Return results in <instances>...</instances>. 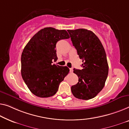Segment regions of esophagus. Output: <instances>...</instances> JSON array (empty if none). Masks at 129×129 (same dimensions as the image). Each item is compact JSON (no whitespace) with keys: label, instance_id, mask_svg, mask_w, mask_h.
I'll return each mask as SVG.
<instances>
[{"label":"esophagus","instance_id":"34e87169","mask_svg":"<svg viewBox=\"0 0 129 129\" xmlns=\"http://www.w3.org/2000/svg\"><path fill=\"white\" fill-rule=\"evenodd\" d=\"M70 72H71V73L73 72V68H70Z\"/></svg>","mask_w":129,"mask_h":129}]
</instances>
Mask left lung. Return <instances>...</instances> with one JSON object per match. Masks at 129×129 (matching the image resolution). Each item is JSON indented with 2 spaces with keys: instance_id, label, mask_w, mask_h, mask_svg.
<instances>
[{
  "instance_id": "left-lung-1",
  "label": "left lung",
  "mask_w": 129,
  "mask_h": 129,
  "mask_svg": "<svg viewBox=\"0 0 129 129\" xmlns=\"http://www.w3.org/2000/svg\"><path fill=\"white\" fill-rule=\"evenodd\" d=\"M73 45L82 59V68L74 69L78 76L76 84L71 91L77 99L87 100L95 97L104 87L108 64L104 48L100 40L91 30L86 29L68 30Z\"/></svg>"
}]
</instances>
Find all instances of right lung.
<instances>
[{
	"label": "right lung",
	"instance_id": "1",
	"mask_svg": "<svg viewBox=\"0 0 129 129\" xmlns=\"http://www.w3.org/2000/svg\"><path fill=\"white\" fill-rule=\"evenodd\" d=\"M65 30L42 29L30 39L21 55V75L28 89L42 98L51 97L70 72L67 67L53 64L57 59L56 43L69 39Z\"/></svg>",
	"mask_w": 129,
	"mask_h": 129
}]
</instances>
